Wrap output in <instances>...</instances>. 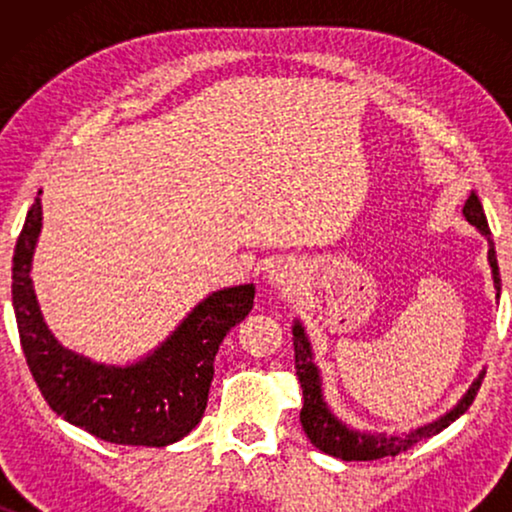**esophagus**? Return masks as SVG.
Segmentation results:
<instances>
[{
	"label": "esophagus",
	"instance_id": "obj_1",
	"mask_svg": "<svg viewBox=\"0 0 512 512\" xmlns=\"http://www.w3.org/2000/svg\"><path fill=\"white\" fill-rule=\"evenodd\" d=\"M270 279L282 289H293L298 284V268H293L291 263H277L270 270Z\"/></svg>",
	"mask_w": 512,
	"mask_h": 512
}]
</instances>
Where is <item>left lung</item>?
<instances>
[{
	"label": "left lung",
	"mask_w": 512,
	"mask_h": 512,
	"mask_svg": "<svg viewBox=\"0 0 512 512\" xmlns=\"http://www.w3.org/2000/svg\"><path fill=\"white\" fill-rule=\"evenodd\" d=\"M464 216L468 219V223H473V226L480 230L482 235L489 237L487 216L482 212V205L475 193L468 195L464 205ZM489 265H492L496 296H499L501 275H499V263H496V251H494L492 240H489ZM293 347H296V375L300 380V387H303V410H300V424H303V431L307 433V438L312 440L314 447H319L321 452L331 454V457H338L342 461H373L382 457H396V454H401L405 450H410L412 445H417L419 440L436 436V433L447 429L454 419L464 415V412L471 408L473 398L478 396L482 377H485V373H482L478 380L473 382V387L466 391V396L457 403V408L447 412L445 417H440L438 422L426 424L417 431H410L408 436H389V438L370 436V433L349 431L347 426L338 422V419L331 415V410L326 408L324 398H321L319 370L312 363L310 342H307L303 326H300L298 321L296 326H293Z\"/></svg>",
	"instance_id": "1"
}]
</instances>
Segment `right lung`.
<instances>
[{"label":"right lung","instance_id":"1","mask_svg":"<svg viewBox=\"0 0 512 512\" xmlns=\"http://www.w3.org/2000/svg\"><path fill=\"white\" fill-rule=\"evenodd\" d=\"M39 230L41 202L34 198L13 251L11 293L20 345L41 396L55 415L107 443H177L205 415L216 352L254 307V284L212 293L135 366H102L62 347L44 324L30 279Z\"/></svg>","mask_w":512,"mask_h":512}]
</instances>
